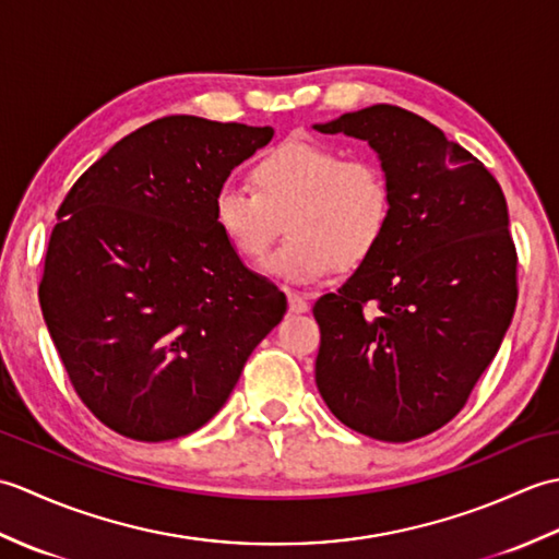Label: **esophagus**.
Wrapping results in <instances>:
<instances>
[{"instance_id":"1","label":"esophagus","mask_w":559,"mask_h":559,"mask_svg":"<svg viewBox=\"0 0 559 559\" xmlns=\"http://www.w3.org/2000/svg\"><path fill=\"white\" fill-rule=\"evenodd\" d=\"M288 307H290V312L302 314L310 310V302H307V298H302V295H298V293H288Z\"/></svg>"}]
</instances>
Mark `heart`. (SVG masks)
<instances>
[{
  "label": "heart",
  "mask_w": 559,
  "mask_h": 559,
  "mask_svg": "<svg viewBox=\"0 0 559 559\" xmlns=\"http://www.w3.org/2000/svg\"><path fill=\"white\" fill-rule=\"evenodd\" d=\"M252 189L225 185L213 197V223L245 261H261L286 221L288 240L271 273L293 283L360 269L382 247L394 216V192L379 163L307 139L273 146L249 170Z\"/></svg>",
  "instance_id": "1"
}]
</instances>
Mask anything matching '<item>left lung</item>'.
I'll return each instance as SVG.
<instances>
[{
	"instance_id": "1",
	"label": "left lung",
	"mask_w": 559,
	"mask_h": 559,
	"mask_svg": "<svg viewBox=\"0 0 559 559\" xmlns=\"http://www.w3.org/2000/svg\"><path fill=\"white\" fill-rule=\"evenodd\" d=\"M314 129L367 141L394 192L377 254L314 302L319 394L350 430L411 442L466 406L512 324L507 201L476 156L396 105Z\"/></svg>"
}]
</instances>
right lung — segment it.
Wrapping results in <instances>:
<instances>
[{
	"label": "right lung",
	"mask_w": 559,
	"mask_h": 559,
	"mask_svg": "<svg viewBox=\"0 0 559 559\" xmlns=\"http://www.w3.org/2000/svg\"><path fill=\"white\" fill-rule=\"evenodd\" d=\"M271 136L160 117L117 141L59 206L40 310L71 386L117 435L165 442L199 430L286 314V295L213 223L230 170Z\"/></svg>",
	"instance_id": "obj_1"
}]
</instances>
